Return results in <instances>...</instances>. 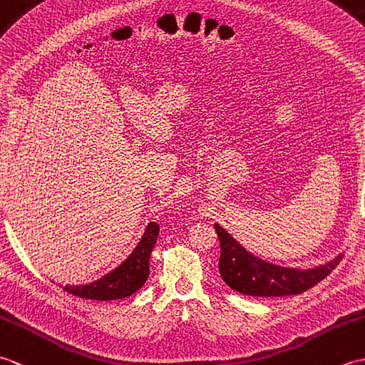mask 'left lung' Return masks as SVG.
Instances as JSON below:
<instances>
[{"mask_svg": "<svg viewBox=\"0 0 365 365\" xmlns=\"http://www.w3.org/2000/svg\"><path fill=\"white\" fill-rule=\"evenodd\" d=\"M221 245L220 274L232 290L251 297H287L312 289L323 281L339 262L342 254L324 265L311 269L285 268L268 263L247 252L237 240L215 224Z\"/></svg>", "mask_w": 365, "mask_h": 365, "instance_id": "1", "label": "left lung"}]
</instances>
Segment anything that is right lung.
<instances>
[{"label":"right lung","mask_w":365,"mask_h":365,"mask_svg":"<svg viewBox=\"0 0 365 365\" xmlns=\"http://www.w3.org/2000/svg\"><path fill=\"white\" fill-rule=\"evenodd\" d=\"M158 232V224L150 222L133 252L118 268L94 282L86 285H66L64 290L75 297L96 301H113L131 297L141 289L149 277V259L157 243Z\"/></svg>","instance_id":"obj_1"}]
</instances>
